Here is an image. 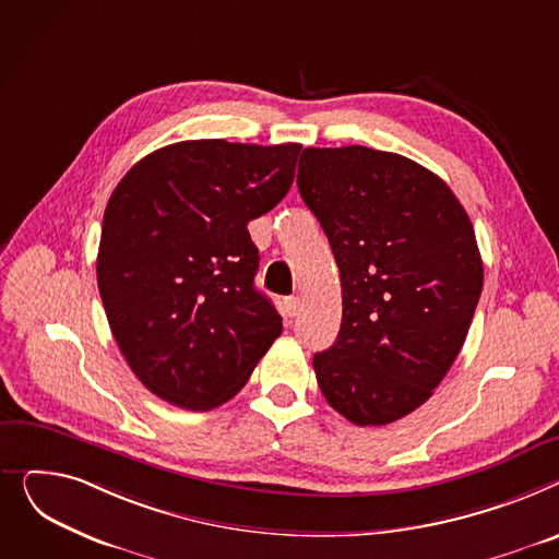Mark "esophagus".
Here are the masks:
<instances>
[{
  "label": "esophagus",
  "instance_id": "obj_1",
  "mask_svg": "<svg viewBox=\"0 0 559 559\" xmlns=\"http://www.w3.org/2000/svg\"><path fill=\"white\" fill-rule=\"evenodd\" d=\"M282 311H284V316H286V318H293L295 313L300 311V300L295 298V295H290V298H284V302H282Z\"/></svg>",
  "mask_w": 559,
  "mask_h": 559
}]
</instances>
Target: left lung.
I'll return each instance as SVG.
<instances>
[{"label":"left lung","instance_id":"left-lung-1","mask_svg":"<svg viewBox=\"0 0 559 559\" xmlns=\"http://www.w3.org/2000/svg\"><path fill=\"white\" fill-rule=\"evenodd\" d=\"M298 189L343 288L338 338L313 356L322 395L358 426L402 419L467 338L483 290L472 221L433 171L368 146L305 148Z\"/></svg>","mask_w":559,"mask_h":559}]
</instances>
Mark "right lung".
<instances>
[{"label":"right lung","mask_w":559,"mask_h":559,"mask_svg":"<svg viewBox=\"0 0 559 559\" xmlns=\"http://www.w3.org/2000/svg\"><path fill=\"white\" fill-rule=\"evenodd\" d=\"M300 148L178 142L115 187L98 293L126 364L159 400L187 411L225 404L282 334L280 313L254 288L248 223L284 199Z\"/></svg>","instance_id":"1"}]
</instances>
